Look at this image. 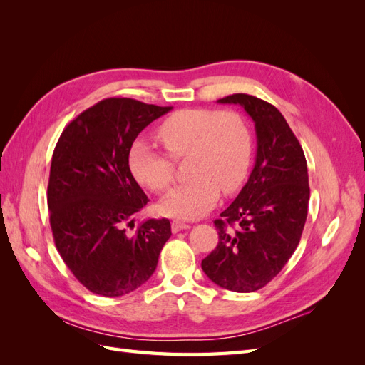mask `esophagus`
Masks as SVG:
<instances>
[{
    "mask_svg": "<svg viewBox=\"0 0 365 365\" xmlns=\"http://www.w3.org/2000/svg\"><path fill=\"white\" fill-rule=\"evenodd\" d=\"M187 228H190V225L185 224V222H181V220H173V222H172V231H173V233H178V231L187 230Z\"/></svg>",
    "mask_w": 365,
    "mask_h": 365,
    "instance_id": "obj_1",
    "label": "esophagus"
}]
</instances>
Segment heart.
<instances>
[{
	"mask_svg": "<svg viewBox=\"0 0 365 365\" xmlns=\"http://www.w3.org/2000/svg\"><path fill=\"white\" fill-rule=\"evenodd\" d=\"M157 138L173 160L189 157V181L163 197L158 208L165 216L195 219L244 182L251 161V135L244 118L233 111L182 109L165 118ZM129 168L137 181L153 193L169 189L175 178L173 163L145 141L129 150Z\"/></svg>",
	"mask_w": 365,
	"mask_h": 365,
	"instance_id": "1",
	"label": "heart"
}]
</instances>
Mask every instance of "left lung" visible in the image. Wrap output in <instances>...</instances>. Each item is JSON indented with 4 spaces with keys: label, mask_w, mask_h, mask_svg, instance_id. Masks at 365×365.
I'll use <instances>...</instances> for the list:
<instances>
[{
    "label": "left lung",
    "mask_w": 365,
    "mask_h": 365,
    "mask_svg": "<svg viewBox=\"0 0 365 365\" xmlns=\"http://www.w3.org/2000/svg\"><path fill=\"white\" fill-rule=\"evenodd\" d=\"M217 102L245 109L256 128L257 153L244 189L215 220L217 247L201 267L220 288L254 292L282 271L300 242L311 195L307 164L277 108L250 94Z\"/></svg>",
    "instance_id": "obj_1"
}]
</instances>
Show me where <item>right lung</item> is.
<instances>
[{"instance_id": "add662e5", "label": "right lung", "mask_w": 365, "mask_h": 365, "mask_svg": "<svg viewBox=\"0 0 365 365\" xmlns=\"http://www.w3.org/2000/svg\"><path fill=\"white\" fill-rule=\"evenodd\" d=\"M170 109L105 98L77 115L54 148L47 189L54 244L93 294L120 297L140 288L172 235L169 219H148L132 235L126 230L149 201L130 173V146Z\"/></svg>"}]
</instances>
